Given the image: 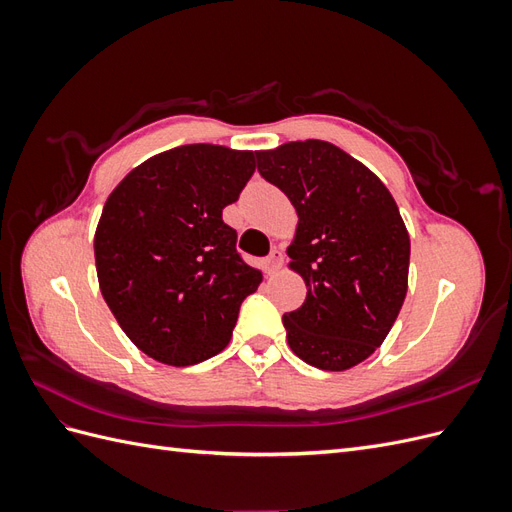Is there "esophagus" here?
Instances as JSON below:
<instances>
[{
	"mask_svg": "<svg viewBox=\"0 0 512 512\" xmlns=\"http://www.w3.org/2000/svg\"><path fill=\"white\" fill-rule=\"evenodd\" d=\"M282 260H284V254L275 247V250H271V254L265 258V271H267L269 275H273L277 269H280Z\"/></svg>",
	"mask_w": 512,
	"mask_h": 512,
	"instance_id": "1",
	"label": "esophagus"
}]
</instances>
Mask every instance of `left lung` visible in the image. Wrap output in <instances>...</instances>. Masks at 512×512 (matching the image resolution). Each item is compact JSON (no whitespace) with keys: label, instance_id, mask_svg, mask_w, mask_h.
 Instances as JSON below:
<instances>
[{"label":"left lung","instance_id":"obj_1","mask_svg":"<svg viewBox=\"0 0 512 512\" xmlns=\"http://www.w3.org/2000/svg\"><path fill=\"white\" fill-rule=\"evenodd\" d=\"M258 170L297 211L288 267L307 286L284 314L290 350L324 371L363 363L389 335L408 292L410 237L386 185L327 141L256 151Z\"/></svg>","mask_w":512,"mask_h":512}]
</instances>
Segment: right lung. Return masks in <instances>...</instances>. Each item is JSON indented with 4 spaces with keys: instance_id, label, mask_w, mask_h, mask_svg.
I'll return each instance as SVG.
<instances>
[{
    "instance_id": "1",
    "label": "right lung",
    "mask_w": 512,
    "mask_h": 512,
    "mask_svg": "<svg viewBox=\"0 0 512 512\" xmlns=\"http://www.w3.org/2000/svg\"><path fill=\"white\" fill-rule=\"evenodd\" d=\"M254 151L181 145L132 168L94 237L102 297L130 342L173 367L222 352L262 273L222 220L254 175Z\"/></svg>"
}]
</instances>
